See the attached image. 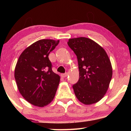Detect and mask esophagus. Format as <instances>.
<instances>
[{"instance_id": "obj_1", "label": "esophagus", "mask_w": 131, "mask_h": 131, "mask_svg": "<svg viewBox=\"0 0 131 131\" xmlns=\"http://www.w3.org/2000/svg\"><path fill=\"white\" fill-rule=\"evenodd\" d=\"M68 75V73H65V74H61V77H67V76Z\"/></svg>"}]
</instances>
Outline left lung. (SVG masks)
<instances>
[{"mask_svg":"<svg viewBox=\"0 0 131 131\" xmlns=\"http://www.w3.org/2000/svg\"><path fill=\"white\" fill-rule=\"evenodd\" d=\"M68 46L76 55L79 80L73 85L77 99L85 105L103 98L112 80V63L105 50L99 44L84 37L69 39Z\"/></svg>","mask_w":131,"mask_h":131,"instance_id":"1","label":"left lung"}]
</instances>
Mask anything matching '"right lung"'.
<instances>
[{"label":"right lung","instance_id":"right-lung-1","mask_svg":"<svg viewBox=\"0 0 131 131\" xmlns=\"http://www.w3.org/2000/svg\"><path fill=\"white\" fill-rule=\"evenodd\" d=\"M59 40L41 39L31 44L21 53L16 64L14 77L18 89L25 100L43 107L54 99L60 76L52 70L48 58Z\"/></svg>","mask_w":131,"mask_h":131}]
</instances>
